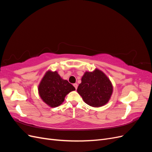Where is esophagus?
Here are the masks:
<instances>
[{
	"label": "esophagus",
	"instance_id": "esophagus-1",
	"mask_svg": "<svg viewBox=\"0 0 152 152\" xmlns=\"http://www.w3.org/2000/svg\"><path fill=\"white\" fill-rule=\"evenodd\" d=\"M73 86H74V87L75 88V89H77V87H78V84H77V83H75V84H73Z\"/></svg>",
	"mask_w": 152,
	"mask_h": 152
}]
</instances>
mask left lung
I'll list each match as a JSON object with an SVG mask.
<instances>
[{"label":"left lung","mask_w":152,"mask_h":152,"mask_svg":"<svg viewBox=\"0 0 152 152\" xmlns=\"http://www.w3.org/2000/svg\"><path fill=\"white\" fill-rule=\"evenodd\" d=\"M81 81L77 91L86 103L91 107H100L109 102L113 86L102 71L96 68L93 72H86Z\"/></svg>","instance_id":"left-lung-1"}]
</instances>
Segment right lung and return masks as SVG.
Listing matches in <instances>:
<instances>
[{
    "mask_svg": "<svg viewBox=\"0 0 152 152\" xmlns=\"http://www.w3.org/2000/svg\"><path fill=\"white\" fill-rule=\"evenodd\" d=\"M75 89L66 80H64L55 71L48 70L38 87L40 97L50 107L55 108L61 104L65 96Z\"/></svg>",
    "mask_w": 152,
    "mask_h": 152,
    "instance_id": "right-lung-1",
    "label": "right lung"
}]
</instances>
